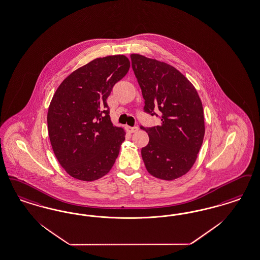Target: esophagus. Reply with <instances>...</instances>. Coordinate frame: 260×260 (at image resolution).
<instances>
[{
	"label": "esophagus",
	"mask_w": 260,
	"mask_h": 260,
	"mask_svg": "<svg viewBox=\"0 0 260 260\" xmlns=\"http://www.w3.org/2000/svg\"><path fill=\"white\" fill-rule=\"evenodd\" d=\"M125 131H126V133H128V134H134L135 132H137L138 131V127H132V126H125Z\"/></svg>",
	"instance_id": "esophagus-1"
}]
</instances>
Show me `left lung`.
I'll use <instances>...</instances> for the list:
<instances>
[{
  "instance_id": "left-lung-1",
  "label": "left lung",
  "mask_w": 260,
  "mask_h": 260,
  "mask_svg": "<svg viewBox=\"0 0 260 260\" xmlns=\"http://www.w3.org/2000/svg\"><path fill=\"white\" fill-rule=\"evenodd\" d=\"M132 66L145 100L144 110L161 113L160 125L141 126L149 143L141 149L147 171L172 181L194 165L205 135L204 111L194 86L174 67L140 54H132Z\"/></svg>"
}]
</instances>
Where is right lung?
Segmentation results:
<instances>
[{"label":"right lung","mask_w":260,"mask_h":260,"mask_svg":"<svg viewBox=\"0 0 260 260\" xmlns=\"http://www.w3.org/2000/svg\"><path fill=\"white\" fill-rule=\"evenodd\" d=\"M129 67L125 55L96 58L63 79L53 95L50 143L61 167L77 180L102 178L119 155L125 133L112 124L106 100Z\"/></svg>","instance_id":"add662e5"}]
</instances>
